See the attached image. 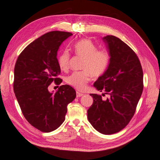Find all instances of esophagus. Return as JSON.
<instances>
[{
    "mask_svg": "<svg viewBox=\"0 0 160 160\" xmlns=\"http://www.w3.org/2000/svg\"><path fill=\"white\" fill-rule=\"evenodd\" d=\"M76 93H77L76 96H77V98H79V97H81V96H82L83 95L82 93H80V92H77Z\"/></svg>",
    "mask_w": 160,
    "mask_h": 160,
    "instance_id": "1",
    "label": "esophagus"
}]
</instances>
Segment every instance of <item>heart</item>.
<instances>
[{
	"label": "heart",
	"mask_w": 160,
	"mask_h": 160,
	"mask_svg": "<svg viewBox=\"0 0 160 160\" xmlns=\"http://www.w3.org/2000/svg\"><path fill=\"white\" fill-rule=\"evenodd\" d=\"M72 50L76 56L83 58V71H75L68 75L66 81L68 84L79 90L87 88L92 75L98 77L107 71L110 62V54L106 49H98L89 39H82L73 45ZM71 62V54L64 51L58 57V64L62 71H67Z\"/></svg>",
	"instance_id": "b5f03b06"
}]
</instances>
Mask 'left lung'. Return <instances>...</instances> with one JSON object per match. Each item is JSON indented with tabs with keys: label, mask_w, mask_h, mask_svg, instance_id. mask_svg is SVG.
<instances>
[{
	"label": "left lung",
	"mask_w": 160,
	"mask_h": 160,
	"mask_svg": "<svg viewBox=\"0 0 160 160\" xmlns=\"http://www.w3.org/2000/svg\"><path fill=\"white\" fill-rule=\"evenodd\" d=\"M102 39L109 50L110 62L93 86L106 92L108 98L90 94L93 102L88 118L97 131L112 134L123 130L133 118L143 89V72L137 55L126 43L112 35Z\"/></svg>",
	"instance_id": "left-lung-1"
}]
</instances>
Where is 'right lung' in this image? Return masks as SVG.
<instances>
[{
  "mask_svg": "<svg viewBox=\"0 0 160 160\" xmlns=\"http://www.w3.org/2000/svg\"><path fill=\"white\" fill-rule=\"evenodd\" d=\"M72 34L52 31L31 42L19 54L14 68L13 90L26 119L42 132L56 130L64 122L67 105L75 98L76 92L62 85L55 93L50 84L60 85V67L58 50Z\"/></svg>",
  "mask_w": 160,
  "mask_h": 160,
  "instance_id": "add662e5",
  "label": "right lung"
}]
</instances>
